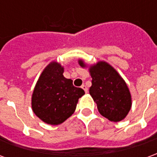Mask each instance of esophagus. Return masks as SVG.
Here are the masks:
<instances>
[{
  "instance_id": "esophagus-1",
  "label": "esophagus",
  "mask_w": 157,
  "mask_h": 157,
  "mask_svg": "<svg viewBox=\"0 0 157 157\" xmlns=\"http://www.w3.org/2000/svg\"><path fill=\"white\" fill-rule=\"evenodd\" d=\"M82 88L85 91V92L86 93V92H88V89H87V87H86V85H82Z\"/></svg>"
}]
</instances>
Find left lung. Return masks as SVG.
Masks as SVG:
<instances>
[{
    "instance_id": "obj_1",
    "label": "left lung",
    "mask_w": 157,
    "mask_h": 157,
    "mask_svg": "<svg viewBox=\"0 0 157 157\" xmlns=\"http://www.w3.org/2000/svg\"><path fill=\"white\" fill-rule=\"evenodd\" d=\"M80 65L84 66L82 60ZM92 86L89 93L97 103L99 113L113 122L121 121L131 108V96L125 82L112 66L98 62L90 68Z\"/></svg>"
}]
</instances>
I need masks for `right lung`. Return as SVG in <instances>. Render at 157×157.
I'll return each mask as SVG.
<instances>
[{"instance_id":"obj_1","label":"right lung","mask_w":157,"mask_h":157,"mask_svg":"<svg viewBox=\"0 0 157 157\" xmlns=\"http://www.w3.org/2000/svg\"><path fill=\"white\" fill-rule=\"evenodd\" d=\"M64 68L51 62L42 72L32 97L33 111L48 124L57 125L75 112L84 90L73 86L72 80L63 75Z\"/></svg>"}]
</instances>
